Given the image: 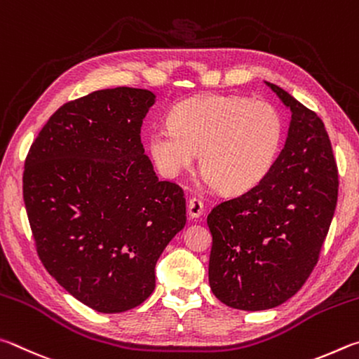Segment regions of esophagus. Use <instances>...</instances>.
<instances>
[{
    "label": "esophagus",
    "mask_w": 359,
    "mask_h": 359,
    "mask_svg": "<svg viewBox=\"0 0 359 359\" xmlns=\"http://www.w3.org/2000/svg\"><path fill=\"white\" fill-rule=\"evenodd\" d=\"M187 211H189V216L191 217H200L203 215V202L202 200H200L198 197H192L191 200H189V203H187Z\"/></svg>",
    "instance_id": "obj_1"
}]
</instances>
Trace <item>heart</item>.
<instances>
[{"instance_id":"b5f03b06","label":"heart","mask_w":359,"mask_h":359,"mask_svg":"<svg viewBox=\"0 0 359 359\" xmlns=\"http://www.w3.org/2000/svg\"><path fill=\"white\" fill-rule=\"evenodd\" d=\"M284 134V118L273 104L203 94L176 104L170 111V124L149 129L147 147L165 176H178L191 168L200 151L205 180L227 194H243L271 173Z\"/></svg>"}]
</instances>
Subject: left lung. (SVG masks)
<instances>
[{"instance_id":"obj_1","label":"left lung","mask_w":359,"mask_h":359,"mask_svg":"<svg viewBox=\"0 0 359 359\" xmlns=\"http://www.w3.org/2000/svg\"><path fill=\"white\" fill-rule=\"evenodd\" d=\"M292 111L284 149L262 183L208 215L210 287L241 311L290 299L316 268L337 205V165L325 124L278 85Z\"/></svg>"}]
</instances>
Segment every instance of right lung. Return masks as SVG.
<instances>
[{
	"instance_id": "add662e5",
	"label": "right lung",
	"mask_w": 359,
	"mask_h": 359,
	"mask_svg": "<svg viewBox=\"0 0 359 359\" xmlns=\"http://www.w3.org/2000/svg\"><path fill=\"white\" fill-rule=\"evenodd\" d=\"M156 96L119 86L60 107L31 144L23 202L37 255L91 309L116 313L156 287V263L186 224L181 187L157 178L140 130Z\"/></svg>"
}]
</instances>
